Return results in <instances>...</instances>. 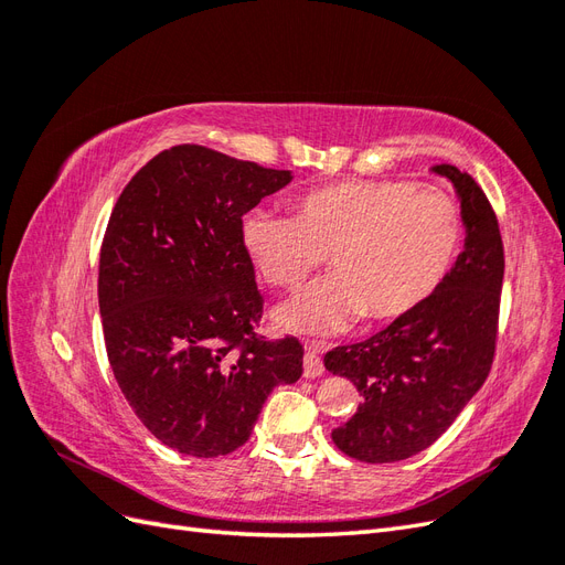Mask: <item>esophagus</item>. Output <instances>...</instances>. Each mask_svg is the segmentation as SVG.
<instances>
[{"instance_id": "obj_1", "label": "esophagus", "mask_w": 565, "mask_h": 565, "mask_svg": "<svg viewBox=\"0 0 565 565\" xmlns=\"http://www.w3.org/2000/svg\"><path fill=\"white\" fill-rule=\"evenodd\" d=\"M322 372H324V367H322V361H320V355H318V349L309 347V349H306V353H303V377L313 380V377H320Z\"/></svg>"}]
</instances>
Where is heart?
<instances>
[{
	"label": "heart",
	"instance_id": "1",
	"mask_svg": "<svg viewBox=\"0 0 565 565\" xmlns=\"http://www.w3.org/2000/svg\"><path fill=\"white\" fill-rule=\"evenodd\" d=\"M292 210L295 218L256 210L241 224L243 252L276 287L297 289L330 256L334 276L276 313L292 332L407 318L438 292L461 245L457 204L434 185L341 181L299 195Z\"/></svg>",
	"mask_w": 565,
	"mask_h": 565
}]
</instances>
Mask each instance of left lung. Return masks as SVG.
<instances>
[{
	"mask_svg": "<svg viewBox=\"0 0 565 565\" xmlns=\"http://www.w3.org/2000/svg\"><path fill=\"white\" fill-rule=\"evenodd\" d=\"M459 198L465 252L419 311L337 347L324 367L355 384L363 403L332 431L334 446L370 465L401 461L436 443L483 386L498 341L502 235L486 193L467 172L436 164Z\"/></svg>",
	"mask_w": 565,
	"mask_h": 565,
	"instance_id": "1",
	"label": "left lung"
}]
</instances>
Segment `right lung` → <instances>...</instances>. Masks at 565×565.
Listing matches in <instances>:
<instances>
[{
    "instance_id": "add662e5",
    "label": "right lung",
    "mask_w": 565,
    "mask_h": 565,
    "mask_svg": "<svg viewBox=\"0 0 565 565\" xmlns=\"http://www.w3.org/2000/svg\"><path fill=\"white\" fill-rule=\"evenodd\" d=\"M292 181L204 146L162 150L127 183L98 264L115 380L146 429L191 457L245 446L278 384L301 377L295 337H256L264 299L243 216Z\"/></svg>"
}]
</instances>
